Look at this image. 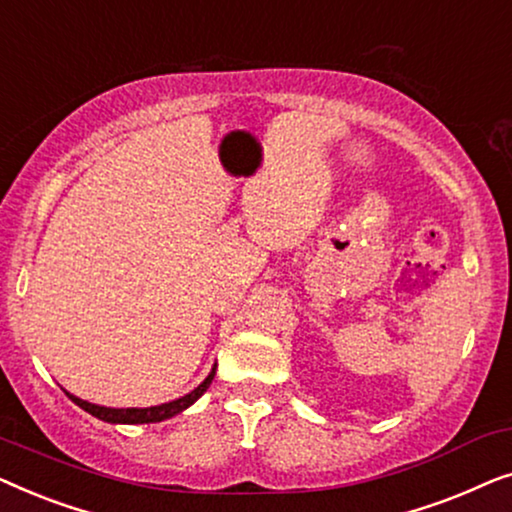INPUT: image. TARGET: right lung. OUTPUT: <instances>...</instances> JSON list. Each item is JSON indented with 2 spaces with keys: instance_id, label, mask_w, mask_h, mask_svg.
I'll return each mask as SVG.
<instances>
[{
  "instance_id": "obj_1",
  "label": "right lung",
  "mask_w": 512,
  "mask_h": 512,
  "mask_svg": "<svg viewBox=\"0 0 512 512\" xmlns=\"http://www.w3.org/2000/svg\"><path fill=\"white\" fill-rule=\"evenodd\" d=\"M214 373L216 368H212V373L205 377V382L200 384L198 389H193L191 394L177 398V401L172 403H163V405H153V408H125V410H116V408H104V405H95V403H88V401H81V398L72 396L67 391V396L72 398V401L83 408L90 415L102 419V422H111V424H151V422H163V419H170L174 415H179L181 410H186L188 405H193L198 398L205 394L209 389V384L214 380Z\"/></svg>"
}]
</instances>
